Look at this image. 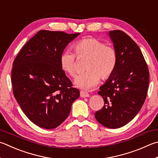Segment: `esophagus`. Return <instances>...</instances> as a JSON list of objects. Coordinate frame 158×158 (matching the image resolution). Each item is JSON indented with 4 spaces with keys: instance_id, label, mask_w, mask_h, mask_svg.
Instances as JSON below:
<instances>
[{
    "instance_id": "obj_1",
    "label": "esophagus",
    "mask_w": 158,
    "mask_h": 158,
    "mask_svg": "<svg viewBox=\"0 0 158 158\" xmlns=\"http://www.w3.org/2000/svg\"><path fill=\"white\" fill-rule=\"evenodd\" d=\"M80 96H81V97H82V98H85V97H89V94L85 93L84 91H81L80 92Z\"/></svg>"
}]
</instances>
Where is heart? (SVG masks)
Segmentation results:
<instances>
[{"label": "heart", "mask_w": 158, "mask_h": 158, "mask_svg": "<svg viewBox=\"0 0 158 158\" xmlns=\"http://www.w3.org/2000/svg\"><path fill=\"white\" fill-rule=\"evenodd\" d=\"M74 50L78 57H88L85 64L87 71L79 74L74 80L77 87L89 90L95 87L100 78H108L115 69L117 54L111 45H105L95 38H85L77 42ZM60 65L63 71L71 77L77 73L76 56L70 50L65 51L60 56Z\"/></svg>", "instance_id": "obj_1"}]
</instances>
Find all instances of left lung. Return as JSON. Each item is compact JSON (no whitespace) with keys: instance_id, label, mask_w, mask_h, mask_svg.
<instances>
[{"instance_id":"obj_1","label":"left lung","mask_w":158,"mask_h":158,"mask_svg":"<svg viewBox=\"0 0 158 158\" xmlns=\"http://www.w3.org/2000/svg\"><path fill=\"white\" fill-rule=\"evenodd\" d=\"M117 54L113 73L99 88L104 106L95 113L97 122L105 127L118 128L131 122L147 97L149 71L138 45L121 30L108 32Z\"/></svg>"}]
</instances>
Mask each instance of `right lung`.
Wrapping results in <instances>:
<instances>
[{
  "instance_id": "add662e5",
  "label": "right lung",
  "mask_w": 158,
  "mask_h": 158,
  "mask_svg": "<svg viewBox=\"0 0 158 158\" xmlns=\"http://www.w3.org/2000/svg\"><path fill=\"white\" fill-rule=\"evenodd\" d=\"M79 33L40 30L13 63V93L22 110L38 127L52 129L69 115L79 90L72 87L60 65V56Z\"/></svg>"
}]
</instances>
